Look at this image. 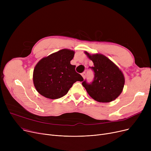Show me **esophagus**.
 <instances>
[{
  "label": "esophagus",
  "instance_id": "34e87169",
  "mask_svg": "<svg viewBox=\"0 0 151 151\" xmlns=\"http://www.w3.org/2000/svg\"><path fill=\"white\" fill-rule=\"evenodd\" d=\"M81 75H82V76L83 77V78L85 79V78H86V73H85V72H83V73L81 74Z\"/></svg>",
  "mask_w": 151,
  "mask_h": 151
}]
</instances>
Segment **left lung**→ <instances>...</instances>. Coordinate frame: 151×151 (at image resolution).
Wrapping results in <instances>:
<instances>
[{
  "instance_id": "1",
  "label": "left lung",
  "mask_w": 151,
  "mask_h": 151,
  "mask_svg": "<svg viewBox=\"0 0 151 151\" xmlns=\"http://www.w3.org/2000/svg\"><path fill=\"white\" fill-rule=\"evenodd\" d=\"M84 53L91 60L94 67H90L94 71L92 83H82L87 92L95 100L108 103L117 99L123 91L125 78L122 71L114 62L101 54Z\"/></svg>"
}]
</instances>
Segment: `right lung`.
<instances>
[{"instance_id": "obj_1", "label": "right lung", "mask_w": 151, "mask_h": 151, "mask_svg": "<svg viewBox=\"0 0 151 151\" xmlns=\"http://www.w3.org/2000/svg\"><path fill=\"white\" fill-rule=\"evenodd\" d=\"M74 55V51L63 49L42 58L37 63L33 82L40 94L47 99H59L67 93L75 82L84 80L76 72V66L70 63Z\"/></svg>"}]
</instances>
